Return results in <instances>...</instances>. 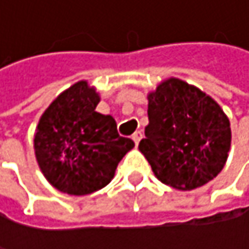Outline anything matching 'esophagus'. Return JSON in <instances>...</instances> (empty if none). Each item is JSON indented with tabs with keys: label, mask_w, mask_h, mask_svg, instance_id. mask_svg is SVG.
<instances>
[{
	"label": "esophagus",
	"mask_w": 249,
	"mask_h": 249,
	"mask_svg": "<svg viewBox=\"0 0 249 249\" xmlns=\"http://www.w3.org/2000/svg\"><path fill=\"white\" fill-rule=\"evenodd\" d=\"M131 138H132V141L135 142V145H138V142H140V140L142 138V134H141V131H135L132 135H131Z\"/></svg>",
	"instance_id": "esophagus-1"
}]
</instances>
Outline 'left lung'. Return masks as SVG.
Segmentation results:
<instances>
[{
	"label": "left lung",
	"instance_id": "1",
	"mask_svg": "<svg viewBox=\"0 0 249 249\" xmlns=\"http://www.w3.org/2000/svg\"><path fill=\"white\" fill-rule=\"evenodd\" d=\"M148 125L138 150L154 176L177 190H193L222 172L231 123L218 102L187 82L169 77L147 95Z\"/></svg>",
	"mask_w": 249,
	"mask_h": 249
}]
</instances>
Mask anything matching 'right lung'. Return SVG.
I'll return each instance as SVG.
<instances>
[{"label": "right lung", "instance_id": "obj_1", "mask_svg": "<svg viewBox=\"0 0 249 249\" xmlns=\"http://www.w3.org/2000/svg\"><path fill=\"white\" fill-rule=\"evenodd\" d=\"M99 92L88 80L63 90L41 114L34 154L46 180L57 190L85 196L105 187L134 142L117 132L111 115L96 112Z\"/></svg>", "mask_w": 249, "mask_h": 249}]
</instances>
